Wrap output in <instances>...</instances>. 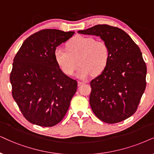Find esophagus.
<instances>
[{
    "instance_id": "esophagus-1",
    "label": "esophagus",
    "mask_w": 154,
    "mask_h": 154,
    "mask_svg": "<svg viewBox=\"0 0 154 154\" xmlns=\"http://www.w3.org/2000/svg\"><path fill=\"white\" fill-rule=\"evenodd\" d=\"M85 82H82V81H78V85L79 86V85H82V84H85Z\"/></svg>"
}]
</instances>
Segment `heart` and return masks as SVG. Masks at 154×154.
<instances>
[{"label": "heart", "instance_id": "b5f03b06", "mask_svg": "<svg viewBox=\"0 0 154 154\" xmlns=\"http://www.w3.org/2000/svg\"><path fill=\"white\" fill-rule=\"evenodd\" d=\"M67 49L56 48L54 60L65 75H72L77 67L75 60L79 57L81 67L76 75L79 79H87L92 74L100 75L106 69L109 60L107 45L90 37H75L67 44Z\"/></svg>", "mask_w": 154, "mask_h": 154}]
</instances>
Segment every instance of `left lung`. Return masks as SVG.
I'll list each match as a JSON object with an SVG mask.
<instances>
[{
    "instance_id": "obj_1",
    "label": "left lung",
    "mask_w": 154,
    "mask_h": 154,
    "mask_svg": "<svg viewBox=\"0 0 154 154\" xmlns=\"http://www.w3.org/2000/svg\"><path fill=\"white\" fill-rule=\"evenodd\" d=\"M78 33L100 36L110 57L106 69L90 82L89 104L102 122L115 124L133 115L146 89V66L139 48L116 27L97 25Z\"/></svg>"
}]
</instances>
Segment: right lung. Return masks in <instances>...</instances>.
<instances>
[{"label": "right lung", "mask_w": 154, "mask_h": 154, "mask_svg": "<svg viewBox=\"0 0 154 154\" xmlns=\"http://www.w3.org/2000/svg\"><path fill=\"white\" fill-rule=\"evenodd\" d=\"M75 32L45 29L23 42L13 60L10 76L13 97L30 123L53 126L61 122L77 88V82L60 69L56 48Z\"/></svg>", "instance_id": "right-lung-1"}]
</instances>
